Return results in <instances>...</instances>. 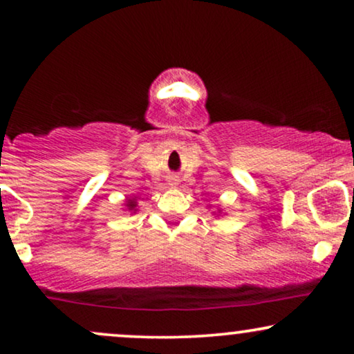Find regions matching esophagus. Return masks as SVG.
I'll return each instance as SVG.
<instances>
[{
  "instance_id": "obj_1",
  "label": "esophagus",
  "mask_w": 354,
  "mask_h": 354,
  "mask_svg": "<svg viewBox=\"0 0 354 354\" xmlns=\"http://www.w3.org/2000/svg\"><path fill=\"white\" fill-rule=\"evenodd\" d=\"M177 183H178L177 178H171V180H169V185H171V187H176Z\"/></svg>"
}]
</instances>
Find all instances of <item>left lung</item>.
I'll list each match as a JSON object with an SVG mask.
<instances>
[{
	"mask_svg": "<svg viewBox=\"0 0 354 354\" xmlns=\"http://www.w3.org/2000/svg\"><path fill=\"white\" fill-rule=\"evenodd\" d=\"M222 214V209H217V212L214 211V216H221Z\"/></svg>",
	"mask_w": 354,
	"mask_h": 354,
	"instance_id": "obj_1",
	"label": "left lung"
}]
</instances>
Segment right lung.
Returning <instances> with one entry per match:
<instances>
[{
  "instance_id": "right-lung-1",
  "label": "right lung",
  "mask_w": 354,
  "mask_h": 354,
  "mask_svg": "<svg viewBox=\"0 0 354 354\" xmlns=\"http://www.w3.org/2000/svg\"><path fill=\"white\" fill-rule=\"evenodd\" d=\"M124 206H125V209H127L130 214H137V207H138V203H137V196H130V198H127V200H125V203H124Z\"/></svg>"
}]
</instances>
